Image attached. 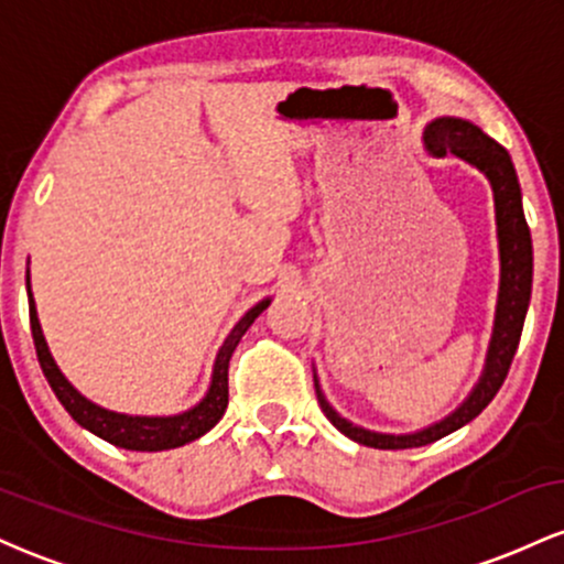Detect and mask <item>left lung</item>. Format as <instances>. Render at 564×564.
Here are the masks:
<instances>
[{
  "label": "left lung",
  "mask_w": 564,
  "mask_h": 564,
  "mask_svg": "<svg viewBox=\"0 0 564 564\" xmlns=\"http://www.w3.org/2000/svg\"><path fill=\"white\" fill-rule=\"evenodd\" d=\"M424 145L426 151L435 156H451L467 161L477 172L485 174L494 191L496 206V236H498V262H501V281H498V302H496V318L494 334L488 341V355H485V366L477 384L464 398V403L451 411L448 416L440 422L424 426V430L405 432V435H390V432H373L366 426L352 424L349 419L336 413L326 394L321 390L318 373L315 379V394H318L321 411L332 422L341 435L355 440V443L368 445V448L381 451H400V448H419V445H430L435 440L451 435V432L462 430L471 419L480 416L482 408L496 398L501 390L503 379H507L511 358H514L517 345H520L522 323H525L528 304H530V286H533V243H530V228L525 223V212H522V193L517 183L514 164L507 148H501L494 138L482 132L480 127L471 124L467 119H456V116H440L424 129Z\"/></svg>",
  "instance_id": "8db88e82"
}]
</instances>
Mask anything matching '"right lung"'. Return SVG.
<instances>
[{"instance_id":"1","label":"right lung","mask_w":564,"mask_h":564,"mask_svg":"<svg viewBox=\"0 0 564 564\" xmlns=\"http://www.w3.org/2000/svg\"><path fill=\"white\" fill-rule=\"evenodd\" d=\"M25 289H29L31 334H34L39 366H42L44 377H47L50 387H53V392L57 394V400H61L63 408L70 413V419H74L79 426H84V430L93 432V435L116 445V448L148 451V453L170 451V448H180V445L185 443H193V440L206 435V432L223 419L225 408H228V366L232 358V349L238 347L241 336L249 332L251 323L260 318V313H264L268 304L273 302L270 296L268 300L257 302L254 307H251L249 313L232 326V332L225 336L223 347L217 349L215 368H212L209 390H206V394L196 405H191L187 411L172 413V416H132V413L108 411V408L93 403V400L84 398V394L76 390L66 377H63V371L55 364L53 352H50L47 339H44L42 334V323H39V315H36V302H34V294H31L29 273H25Z\"/></svg>"}]
</instances>
